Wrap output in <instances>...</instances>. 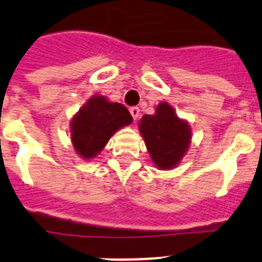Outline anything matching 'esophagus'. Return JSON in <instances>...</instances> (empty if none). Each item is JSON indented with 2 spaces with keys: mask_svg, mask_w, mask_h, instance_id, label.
Instances as JSON below:
<instances>
[{
  "mask_svg": "<svg viewBox=\"0 0 262 262\" xmlns=\"http://www.w3.org/2000/svg\"><path fill=\"white\" fill-rule=\"evenodd\" d=\"M129 112H130L132 117H133V120L137 121L138 118H140V109H138L137 106H135V107H130L129 109Z\"/></svg>",
  "mask_w": 262,
  "mask_h": 262,
  "instance_id": "1",
  "label": "esophagus"
}]
</instances>
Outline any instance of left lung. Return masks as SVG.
<instances>
[{"mask_svg": "<svg viewBox=\"0 0 262 262\" xmlns=\"http://www.w3.org/2000/svg\"><path fill=\"white\" fill-rule=\"evenodd\" d=\"M138 129L150 159L160 169L175 168L191 144L190 125L167 102L159 103L155 114L142 116Z\"/></svg>", "mask_w": 262, "mask_h": 262, "instance_id": "obj_1", "label": "left lung"}]
</instances>
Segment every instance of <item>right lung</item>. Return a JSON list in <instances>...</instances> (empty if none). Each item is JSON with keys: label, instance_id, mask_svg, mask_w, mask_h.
<instances>
[{"label": "right lung", "instance_id": "add662e5", "mask_svg": "<svg viewBox=\"0 0 262 262\" xmlns=\"http://www.w3.org/2000/svg\"><path fill=\"white\" fill-rule=\"evenodd\" d=\"M132 121L130 113L124 105L109 102L103 95H93L70 124L74 149L82 159H93L118 129L132 124Z\"/></svg>", "mask_w": 262, "mask_h": 262}]
</instances>
